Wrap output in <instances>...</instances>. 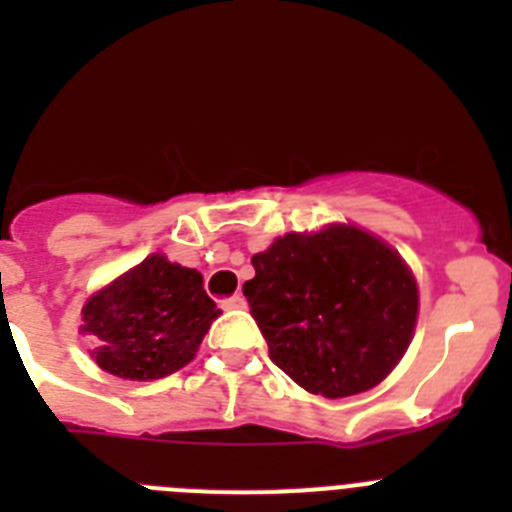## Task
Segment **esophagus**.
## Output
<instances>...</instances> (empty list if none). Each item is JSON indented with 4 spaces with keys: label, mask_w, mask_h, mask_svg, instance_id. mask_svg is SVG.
I'll use <instances>...</instances> for the list:
<instances>
[{
    "label": "esophagus",
    "mask_w": 512,
    "mask_h": 512,
    "mask_svg": "<svg viewBox=\"0 0 512 512\" xmlns=\"http://www.w3.org/2000/svg\"><path fill=\"white\" fill-rule=\"evenodd\" d=\"M220 307H223V310H238V307H246V297L243 295L225 297V300H220Z\"/></svg>",
    "instance_id": "esophagus-1"
}]
</instances>
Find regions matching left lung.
I'll use <instances>...</instances> for the list:
<instances>
[{"label":"left lung","instance_id":"obj_1","mask_svg":"<svg viewBox=\"0 0 512 512\" xmlns=\"http://www.w3.org/2000/svg\"><path fill=\"white\" fill-rule=\"evenodd\" d=\"M251 264L243 295L271 361L312 395L372 390L408 351L418 284L377 235L336 223L287 233Z\"/></svg>","mask_w":512,"mask_h":512}]
</instances>
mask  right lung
Instances as JSON below:
<instances>
[{
  "label": "right lung",
  "mask_w": 512,
  "mask_h": 512,
  "mask_svg": "<svg viewBox=\"0 0 512 512\" xmlns=\"http://www.w3.org/2000/svg\"><path fill=\"white\" fill-rule=\"evenodd\" d=\"M217 315L200 271L151 253L89 297L81 307V333L99 338L92 351L99 369L148 382L187 366Z\"/></svg>",
  "instance_id": "add662e5"
}]
</instances>
